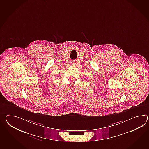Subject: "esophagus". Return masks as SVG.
Instances as JSON below:
<instances>
[{
    "mask_svg": "<svg viewBox=\"0 0 149 149\" xmlns=\"http://www.w3.org/2000/svg\"><path fill=\"white\" fill-rule=\"evenodd\" d=\"M71 63L73 64V65H74V64H75V61H72Z\"/></svg>",
    "mask_w": 149,
    "mask_h": 149,
    "instance_id": "1",
    "label": "esophagus"
}]
</instances>
